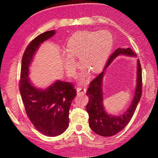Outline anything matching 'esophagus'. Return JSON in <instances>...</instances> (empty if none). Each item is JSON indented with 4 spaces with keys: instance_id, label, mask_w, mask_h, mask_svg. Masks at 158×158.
Returning <instances> with one entry per match:
<instances>
[{
    "instance_id": "esophagus-1",
    "label": "esophagus",
    "mask_w": 158,
    "mask_h": 158,
    "mask_svg": "<svg viewBox=\"0 0 158 158\" xmlns=\"http://www.w3.org/2000/svg\"><path fill=\"white\" fill-rule=\"evenodd\" d=\"M76 91H77V94H85V92H86V89L83 87L78 86L77 88H76Z\"/></svg>"
}]
</instances>
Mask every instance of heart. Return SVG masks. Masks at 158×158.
I'll use <instances>...</instances> for the list:
<instances>
[{
	"mask_svg": "<svg viewBox=\"0 0 158 158\" xmlns=\"http://www.w3.org/2000/svg\"><path fill=\"white\" fill-rule=\"evenodd\" d=\"M112 45V37L106 30L80 31L74 33L67 42L63 54L65 70L73 73L77 66L74 59L79 58L80 64L91 73H96L103 66ZM82 80H85L84 76Z\"/></svg>",
	"mask_w": 158,
	"mask_h": 158,
	"instance_id": "1",
	"label": "heart"
}]
</instances>
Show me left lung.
<instances>
[{
    "label": "left lung",
    "instance_id": "obj_1",
    "mask_svg": "<svg viewBox=\"0 0 158 158\" xmlns=\"http://www.w3.org/2000/svg\"><path fill=\"white\" fill-rule=\"evenodd\" d=\"M119 55L136 56L134 51L129 47L127 49H117L110 56L103 71L91 82L86 93L89 98L86 110L89 114V127L97 135L105 137L116 135L128 125L135 112L142 92V69L140 60H138L136 86L131 105L125 112L119 116L112 115L106 111L103 104V96L102 91V80L104 76V71L111 63L113 59Z\"/></svg>",
    "mask_w": 158,
    "mask_h": 158
}]
</instances>
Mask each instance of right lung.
<instances>
[{
  "mask_svg": "<svg viewBox=\"0 0 158 158\" xmlns=\"http://www.w3.org/2000/svg\"><path fill=\"white\" fill-rule=\"evenodd\" d=\"M55 30L37 36L27 45L22 59L20 92L27 115L37 130L47 136L63 134L69 125V110L76 95L74 85L57 80L45 89L33 86L30 81V66L43 42L55 34Z\"/></svg>",
  "mask_w": 158,
  "mask_h": 158,
  "instance_id": "obj_1",
  "label": "right lung"
}]
</instances>
